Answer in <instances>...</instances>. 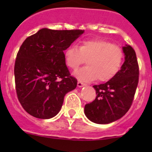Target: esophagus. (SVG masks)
I'll use <instances>...</instances> for the list:
<instances>
[{"label":"esophagus","instance_id":"esophagus-1","mask_svg":"<svg viewBox=\"0 0 152 152\" xmlns=\"http://www.w3.org/2000/svg\"><path fill=\"white\" fill-rule=\"evenodd\" d=\"M84 86H85V84H84V83L80 81V80L77 81V87H78V88H82V87H84Z\"/></svg>","mask_w":152,"mask_h":152}]
</instances>
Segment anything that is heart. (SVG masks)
<instances>
[{
    "label": "heart",
    "mask_w": 152,
    "mask_h": 152,
    "mask_svg": "<svg viewBox=\"0 0 152 152\" xmlns=\"http://www.w3.org/2000/svg\"><path fill=\"white\" fill-rule=\"evenodd\" d=\"M120 48L110 42L101 39L84 40L79 49L75 45L64 51V61L69 68L76 70L87 59L88 66L75 72L79 80L91 81L98 78L108 81L119 72L123 61Z\"/></svg>",
    "instance_id": "heart-1"
}]
</instances>
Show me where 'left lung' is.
<instances>
[{
  "label": "left lung",
  "instance_id": "left-lung-1",
  "mask_svg": "<svg viewBox=\"0 0 152 152\" xmlns=\"http://www.w3.org/2000/svg\"><path fill=\"white\" fill-rule=\"evenodd\" d=\"M125 61L117 75L105 84L93 86L96 98L86 104L84 114L89 120L97 124L116 121L128 112L139 83V64L132 47H123Z\"/></svg>",
  "mask_w": 152,
  "mask_h": 152
}]
</instances>
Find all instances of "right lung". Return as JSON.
I'll return each instance as SVG.
<instances>
[{"mask_svg": "<svg viewBox=\"0 0 152 152\" xmlns=\"http://www.w3.org/2000/svg\"><path fill=\"white\" fill-rule=\"evenodd\" d=\"M84 30L41 29L23 42L14 65L16 91L23 108L31 116L50 119L62 107L77 80L65 64L66 50Z\"/></svg>", "mask_w": 152, "mask_h": 152, "instance_id": "obj_1", "label": "right lung"}]
</instances>
